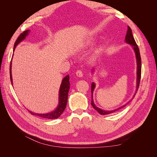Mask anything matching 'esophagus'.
Returning <instances> with one entry per match:
<instances>
[{"label":"esophagus","instance_id":"34e87169","mask_svg":"<svg viewBox=\"0 0 157 157\" xmlns=\"http://www.w3.org/2000/svg\"><path fill=\"white\" fill-rule=\"evenodd\" d=\"M76 75L78 77H82L83 73L81 70H78L77 72H76Z\"/></svg>","mask_w":157,"mask_h":157}]
</instances>
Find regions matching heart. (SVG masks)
Masks as SVG:
<instances>
[{
	"label": "heart",
	"instance_id": "obj_1",
	"mask_svg": "<svg viewBox=\"0 0 157 157\" xmlns=\"http://www.w3.org/2000/svg\"><path fill=\"white\" fill-rule=\"evenodd\" d=\"M93 42H94V41H93L92 39H90V40H88L86 42V44H87V45H91V44H93Z\"/></svg>",
	"mask_w": 157,
	"mask_h": 157
}]
</instances>
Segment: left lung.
Returning a JSON list of instances; mask_svg holds the SVG:
<instances>
[{"label": "left lung", "instance_id": "left-lung-1", "mask_svg": "<svg viewBox=\"0 0 157 157\" xmlns=\"http://www.w3.org/2000/svg\"><path fill=\"white\" fill-rule=\"evenodd\" d=\"M125 42H126L127 44H129L131 45V46L132 47L133 50H134L135 52V54H136V62H137V80H136V91H137V89L139 88V85H140V79H141V56H140V50L138 46H137L136 42L134 40V38L133 36L132 35V29H130V27L129 26H128V30H127V33L126 35V37H125ZM94 70V68L92 69V72H93ZM95 87H96V84H95L94 82H92V86H91V91H92V103H91V105H92V107H94V109H96V110L99 113L101 114V115H109V114H111L113 113L114 112H115L118 110H119V109L123 108L124 107H125L127 104L129 103L131 101H132V99L130 100H129V101H128L125 105H122L120 107H118L116 109H114V110H111V111H105V110H103V109H100V108H98V107L96 106V105L94 104V100H93V92L95 89ZM136 95V94L134 95V96H133L132 98H134V96Z\"/></svg>", "mask_w": 157, "mask_h": 157}]
</instances>
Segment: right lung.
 Masks as SVG:
<instances>
[{
  "instance_id": "1",
  "label": "right lung",
  "mask_w": 157,
  "mask_h": 157,
  "mask_svg": "<svg viewBox=\"0 0 157 157\" xmlns=\"http://www.w3.org/2000/svg\"><path fill=\"white\" fill-rule=\"evenodd\" d=\"M30 30H26L23 33L18 36L17 39L15 44H14L13 46V52L16 49V47L18 44H20V42L25 39V37L29 35ZM10 80H11V83L12 85H13L12 82V61L10 62ZM70 87V82H69V75H67L65 77L62 81H61V86L59 90V102H58V105L57 106V108L55 109L54 111L48 113H44V114H39V113H33L31 111H29V113L33 115H36L38 117H40L42 118H48V119H56V118H58L61 114L63 113L67 105V98H68V93Z\"/></svg>"
}]
</instances>
